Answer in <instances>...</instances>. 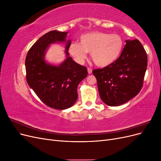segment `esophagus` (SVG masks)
I'll list each match as a JSON object with an SVG mask.
<instances>
[{
	"mask_svg": "<svg viewBox=\"0 0 161 161\" xmlns=\"http://www.w3.org/2000/svg\"><path fill=\"white\" fill-rule=\"evenodd\" d=\"M87 70H88V73H89V74L91 75V73H92V69H90V68H88V69H87Z\"/></svg>",
	"mask_w": 161,
	"mask_h": 161,
	"instance_id": "1",
	"label": "esophagus"
}]
</instances>
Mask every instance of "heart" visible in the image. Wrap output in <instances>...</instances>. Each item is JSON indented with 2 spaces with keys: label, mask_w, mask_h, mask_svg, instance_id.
Segmentation results:
<instances>
[{
  "label": "heart",
  "mask_w": 161,
  "mask_h": 161,
  "mask_svg": "<svg viewBox=\"0 0 161 161\" xmlns=\"http://www.w3.org/2000/svg\"><path fill=\"white\" fill-rule=\"evenodd\" d=\"M124 46V40L118 34L92 31L81 35L79 44L72 43L69 50L71 56L79 62L85 59L86 52H91V57L95 64L103 68L118 59Z\"/></svg>",
  "instance_id": "obj_1"
}]
</instances>
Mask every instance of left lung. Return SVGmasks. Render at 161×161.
I'll return each instance as SVG.
<instances>
[{
  "label": "left lung",
  "mask_w": 161,
  "mask_h": 161,
  "mask_svg": "<svg viewBox=\"0 0 161 161\" xmlns=\"http://www.w3.org/2000/svg\"><path fill=\"white\" fill-rule=\"evenodd\" d=\"M119 58L113 64L95 69L99 93L103 103L119 106L137 95L142 88L147 54L139 40H125Z\"/></svg>",
  "instance_id": "obj_1"
}]
</instances>
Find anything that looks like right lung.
Instances as JSON below:
<instances>
[{
	"label": "right lung",
	"mask_w": 161,
	"mask_h": 161,
	"mask_svg": "<svg viewBox=\"0 0 161 161\" xmlns=\"http://www.w3.org/2000/svg\"><path fill=\"white\" fill-rule=\"evenodd\" d=\"M68 32L56 30L42 36L29 50L25 58L27 82L39 98L50 108L63 110L70 108L78 98L77 87L86 77V67L77 64L69 56L71 40ZM66 42L67 58L59 65L45 60V52L52 43Z\"/></svg>",
	"instance_id": "1"
}]
</instances>
